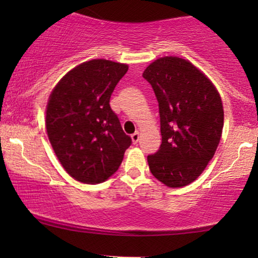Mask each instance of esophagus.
<instances>
[{
	"label": "esophagus",
	"mask_w": 258,
	"mask_h": 258,
	"mask_svg": "<svg viewBox=\"0 0 258 258\" xmlns=\"http://www.w3.org/2000/svg\"><path fill=\"white\" fill-rule=\"evenodd\" d=\"M131 138H132L133 143H138L139 138H141V135H139V132H135V133H133V135L131 136Z\"/></svg>",
	"instance_id": "1"
}]
</instances>
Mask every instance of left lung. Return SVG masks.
<instances>
[{"label": "left lung", "mask_w": 258, "mask_h": 258, "mask_svg": "<svg viewBox=\"0 0 258 258\" xmlns=\"http://www.w3.org/2000/svg\"><path fill=\"white\" fill-rule=\"evenodd\" d=\"M159 103V150L148 155L150 172L171 188L194 182L214 158L223 130V105L216 87L189 60L156 59L144 70Z\"/></svg>", "instance_id": "8db88e82"}]
</instances>
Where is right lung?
Listing matches in <instances>:
<instances>
[{"label": "right lung", "instance_id": "add662e5", "mask_svg": "<svg viewBox=\"0 0 258 258\" xmlns=\"http://www.w3.org/2000/svg\"><path fill=\"white\" fill-rule=\"evenodd\" d=\"M128 65L105 59L85 61L53 88L46 128L55 155L74 179L104 182L117 171L131 137L111 110L110 97Z\"/></svg>", "mask_w": 258, "mask_h": 258}]
</instances>
